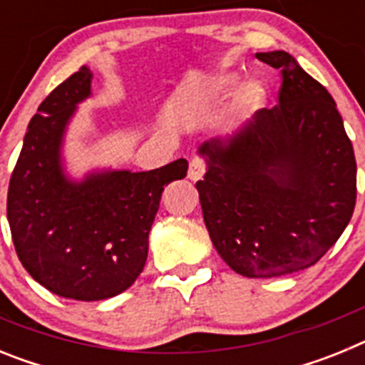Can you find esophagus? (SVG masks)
Returning a JSON list of instances; mask_svg holds the SVG:
<instances>
[{
  "label": "esophagus",
  "instance_id": "esophagus-1",
  "mask_svg": "<svg viewBox=\"0 0 365 365\" xmlns=\"http://www.w3.org/2000/svg\"><path fill=\"white\" fill-rule=\"evenodd\" d=\"M205 170H206V164L201 157H193L190 160V170H188V179L193 180V182H197V180L202 179L205 175Z\"/></svg>",
  "mask_w": 365,
  "mask_h": 365
}]
</instances>
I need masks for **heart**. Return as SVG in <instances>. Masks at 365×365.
<instances>
[{
	"instance_id": "b5f03b06",
	"label": "heart",
	"mask_w": 365,
	"mask_h": 365,
	"mask_svg": "<svg viewBox=\"0 0 365 365\" xmlns=\"http://www.w3.org/2000/svg\"><path fill=\"white\" fill-rule=\"evenodd\" d=\"M243 76L235 71H221L206 78L192 95L195 106H215L225 102L235 92L232 100V111L237 117H248L263 108L267 102V89L259 80H248L241 86Z\"/></svg>"
}]
</instances>
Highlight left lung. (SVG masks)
Here are the masks:
<instances>
[{"label": "left lung", "instance_id": "left-lung-1", "mask_svg": "<svg viewBox=\"0 0 365 365\" xmlns=\"http://www.w3.org/2000/svg\"><path fill=\"white\" fill-rule=\"evenodd\" d=\"M282 69L279 102L199 146L202 217L222 261L247 278L309 269L349 225L356 163L333 96L285 51L256 53Z\"/></svg>", "mask_w": 365, "mask_h": 365}]
</instances>
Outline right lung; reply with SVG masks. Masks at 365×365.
<instances>
[{"label":"right lung","instance_id":"obj_1","mask_svg":"<svg viewBox=\"0 0 365 365\" xmlns=\"http://www.w3.org/2000/svg\"><path fill=\"white\" fill-rule=\"evenodd\" d=\"M83 66L31 118L9 185L6 219L21 265L53 294L98 302L130 289L148 257L164 186L185 179L186 159L150 172L93 168L71 175L63 157L78 106L91 98Z\"/></svg>","mask_w":365,"mask_h":365}]
</instances>
